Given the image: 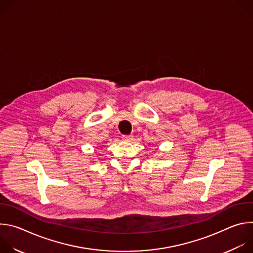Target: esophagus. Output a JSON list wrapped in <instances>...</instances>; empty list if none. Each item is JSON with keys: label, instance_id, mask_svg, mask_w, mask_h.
Wrapping results in <instances>:
<instances>
[{"label": "esophagus", "instance_id": "1", "mask_svg": "<svg viewBox=\"0 0 253 253\" xmlns=\"http://www.w3.org/2000/svg\"><path fill=\"white\" fill-rule=\"evenodd\" d=\"M122 139L124 141H131L133 139V136L132 135H123L122 136Z\"/></svg>", "mask_w": 253, "mask_h": 253}]
</instances>
